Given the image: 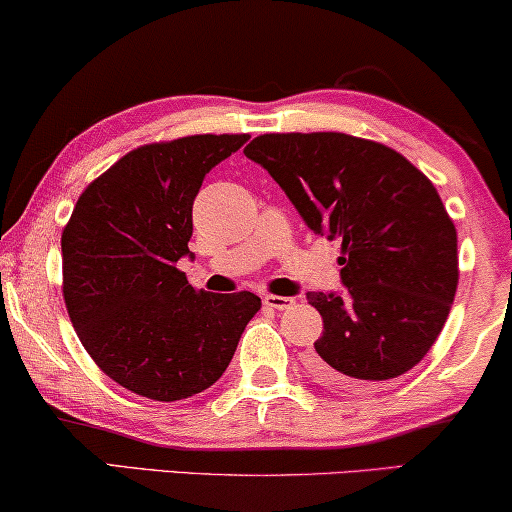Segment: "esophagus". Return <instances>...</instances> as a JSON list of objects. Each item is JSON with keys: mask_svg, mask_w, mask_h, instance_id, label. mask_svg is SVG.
Here are the masks:
<instances>
[{"mask_svg": "<svg viewBox=\"0 0 512 512\" xmlns=\"http://www.w3.org/2000/svg\"><path fill=\"white\" fill-rule=\"evenodd\" d=\"M263 303L272 307V310H289V307L296 303V300L289 298V296H272V293H268V296L263 298Z\"/></svg>", "mask_w": 512, "mask_h": 512, "instance_id": "1", "label": "esophagus"}]
</instances>
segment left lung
I'll use <instances>...</instances> for the list:
<instances>
[{"label":"left lung","instance_id":"8db88e82","mask_svg":"<svg viewBox=\"0 0 512 512\" xmlns=\"http://www.w3.org/2000/svg\"><path fill=\"white\" fill-rule=\"evenodd\" d=\"M244 156L270 172L307 228L342 240L345 293H307L324 319L310 373L361 389L415 368L459 284L457 228L436 186L398 151L345 132H270Z\"/></svg>","mask_w":512,"mask_h":512}]
</instances>
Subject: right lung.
Wrapping results in <instances>:
<instances>
[{"mask_svg": "<svg viewBox=\"0 0 512 512\" xmlns=\"http://www.w3.org/2000/svg\"><path fill=\"white\" fill-rule=\"evenodd\" d=\"M249 135H191L125 153L79 195L62 230V296L104 375L151 401H181L226 373L251 291L207 293L177 268L202 179Z\"/></svg>", "mask_w": 512, "mask_h": 512, "instance_id": "right-lung-1", "label": "right lung"}]
</instances>
